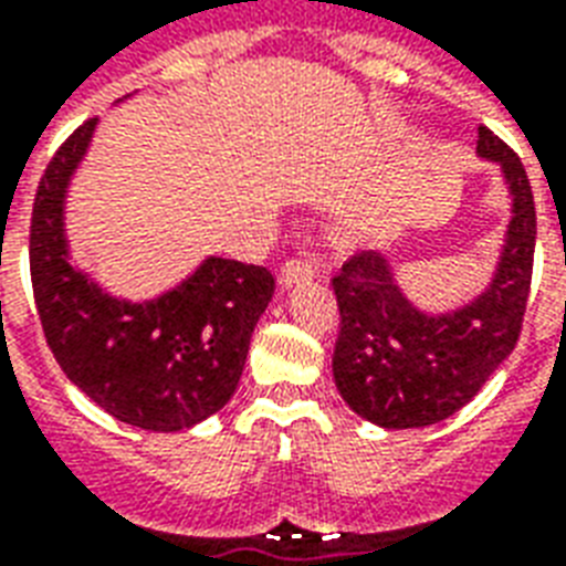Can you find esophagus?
Instances as JSON below:
<instances>
[{
    "label": "esophagus",
    "mask_w": 566,
    "mask_h": 566,
    "mask_svg": "<svg viewBox=\"0 0 566 566\" xmlns=\"http://www.w3.org/2000/svg\"><path fill=\"white\" fill-rule=\"evenodd\" d=\"M314 275V264L312 261H305V258H291V261H284L282 273H279V284L282 287H291L296 282H308Z\"/></svg>",
    "instance_id": "34e87169"
}]
</instances>
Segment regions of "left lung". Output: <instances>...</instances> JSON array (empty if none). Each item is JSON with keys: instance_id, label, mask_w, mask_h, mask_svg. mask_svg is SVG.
<instances>
[{"instance_id": "obj_1", "label": "left lung", "mask_w": 566, "mask_h": 566, "mask_svg": "<svg viewBox=\"0 0 566 566\" xmlns=\"http://www.w3.org/2000/svg\"><path fill=\"white\" fill-rule=\"evenodd\" d=\"M478 157L499 163L511 192L502 254L481 296L457 312H421L382 252L353 254L332 279L340 312L332 374L347 407L370 424L407 430L454 416L516 347L537 237L532 184L493 129L478 127Z\"/></svg>"}]
</instances>
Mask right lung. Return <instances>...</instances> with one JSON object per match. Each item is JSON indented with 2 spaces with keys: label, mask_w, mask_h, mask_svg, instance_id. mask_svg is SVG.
<instances>
[{
  "label": "right lung",
  "mask_w": 566,
  "mask_h": 566,
  "mask_svg": "<svg viewBox=\"0 0 566 566\" xmlns=\"http://www.w3.org/2000/svg\"><path fill=\"white\" fill-rule=\"evenodd\" d=\"M97 118L55 150L34 196L29 266L43 335L73 386L124 424L175 433L226 407L273 300L266 266L207 258L157 300L106 293L71 264L64 198Z\"/></svg>",
  "instance_id": "obj_1"
}]
</instances>
